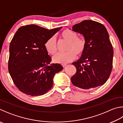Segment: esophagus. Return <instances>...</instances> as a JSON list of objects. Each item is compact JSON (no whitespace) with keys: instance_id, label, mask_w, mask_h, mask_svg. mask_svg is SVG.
I'll return each mask as SVG.
<instances>
[{"instance_id":"esophagus-1","label":"esophagus","mask_w":123,"mask_h":123,"mask_svg":"<svg viewBox=\"0 0 123 123\" xmlns=\"http://www.w3.org/2000/svg\"><path fill=\"white\" fill-rule=\"evenodd\" d=\"M67 63H62V64H61V65H62V66L63 67H66V66H67Z\"/></svg>"}]
</instances>
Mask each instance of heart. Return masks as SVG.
<instances>
[{"instance_id": "1", "label": "heart", "mask_w": 123, "mask_h": 123, "mask_svg": "<svg viewBox=\"0 0 123 123\" xmlns=\"http://www.w3.org/2000/svg\"><path fill=\"white\" fill-rule=\"evenodd\" d=\"M62 39L68 42L66 53H58L53 58V61L56 63H67L74 60L76 54H83L86 47V41L83 37H78L77 33L73 30L66 29L61 33ZM44 48L48 53L54 55L57 50L56 40L54 37H52L46 40Z\"/></svg>"}]
</instances>
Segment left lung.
I'll use <instances>...</instances> for the list:
<instances>
[{"label": "left lung", "instance_id": "left-lung-1", "mask_svg": "<svg viewBox=\"0 0 123 123\" xmlns=\"http://www.w3.org/2000/svg\"><path fill=\"white\" fill-rule=\"evenodd\" d=\"M72 30L83 35L86 47L80 59L73 63L76 72L71 77V82L83 89L102 86L112 68L113 50L108 31L103 24L90 20L75 25Z\"/></svg>", "mask_w": 123, "mask_h": 123}]
</instances>
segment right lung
Instances as JSON below:
<instances>
[{
	"mask_svg": "<svg viewBox=\"0 0 123 123\" xmlns=\"http://www.w3.org/2000/svg\"><path fill=\"white\" fill-rule=\"evenodd\" d=\"M62 27L49 30L35 25L20 27L10 45L8 69L19 90L35 96L45 94L52 88L56 73L63 69L61 64H50L52 59L44 43Z\"/></svg>",
	"mask_w": 123,
	"mask_h": 123,
	"instance_id": "add662e5",
	"label": "right lung"
}]
</instances>
